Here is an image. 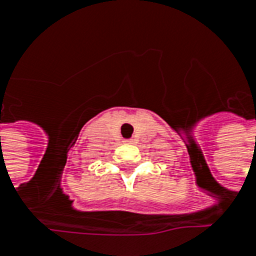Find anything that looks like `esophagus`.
Returning <instances> with one entry per match:
<instances>
[{
    "mask_svg": "<svg viewBox=\"0 0 256 256\" xmlns=\"http://www.w3.org/2000/svg\"><path fill=\"white\" fill-rule=\"evenodd\" d=\"M124 142H131V139H126V140H124Z\"/></svg>",
    "mask_w": 256,
    "mask_h": 256,
    "instance_id": "obj_1",
    "label": "esophagus"
}]
</instances>
